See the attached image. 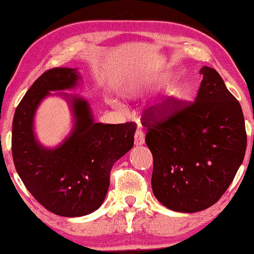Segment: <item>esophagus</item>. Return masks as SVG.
Segmentation results:
<instances>
[{"label":"esophagus","mask_w":254,"mask_h":254,"mask_svg":"<svg viewBox=\"0 0 254 254\" xmlns=\"http://www.w3.org/2000/svg\"><path fill=\"white\" fill-rule=\"evenodd\" d=\"M134 142L136 145H142L144 143V134H143V130H142L141 127H138L136 131H135Z\"/></svg>","instance_id":"esophagus-1"}]
</instances>
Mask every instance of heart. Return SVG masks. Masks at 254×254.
I'll return each mask as SVG.
<instances>
[{
    "label": "heart",
    "mask_w": 254,
    "mask_h": 254,
    "mask_svg": "<svg viewBox=\"0 0 254 254\" xmlns=\"http://www.w3.org/2000/svg\"><path fill=\"white\" fill-rule=\"evenodd\" d=\"M187 93V88L185 84H178L175 89L171 90L169 93L168 98L163 100V102L157 106V116L162 119L170 118L176 113L178 107L182 103V100L185 98Z\"/></svg>",
    "instance_id": "heart-1"
}]
</instances>
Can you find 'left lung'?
I'll list each match as a JSON object with an SVG mask.
<instances>
[{
  "instance_id": "8db88e82",
  "label": "left lung",
  "mask_w": 254,
  "mask_h": 254,
  "mask_svg": "<svg viewBox=\"0 0 254 254\" xmlns=\"http://www.w3.org/2000/svg\"><path fill=\"white\" fill-rule=\"evenodd\" d=\"M195 102L180 103L166 119L148 111L142 125L154 157L151 187L163 206L195 213L216 203L234 180L246 150L241 104L215 69L204 65Z\"/></svg>"
}]
</instances>
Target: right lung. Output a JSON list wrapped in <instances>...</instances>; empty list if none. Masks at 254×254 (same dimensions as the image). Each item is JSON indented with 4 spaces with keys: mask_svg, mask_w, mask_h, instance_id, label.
Instances as JSON below:
<instances>
[{
    "mask_svg": "<svg viewBox=\"0 0 254 254\" xmlns=\"http://www.w3.org/2000/svg\"><path fill=\"white\" fill-rule=\"evenodd\" d=\"M77 69L45 71L17 106L12 121L11 150L17 173L38 202L53 214L78 217L98 209L110 186L118 159L133 148L136 124L95 123L91 107L82 97L59 92L68 100L72 128L55 148H46L34 133L40 103L53 93L78 85Z\"/></svg>",
    "mask_w": 254,
    "mask_h": 254,
    "instance_id": "obj_1",
    "label": "right lung"
}]
</instances>
